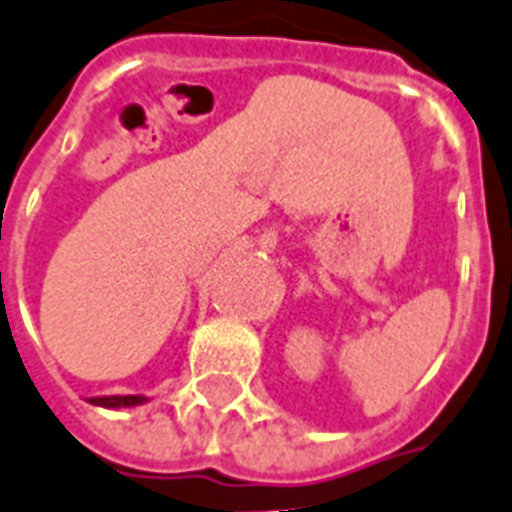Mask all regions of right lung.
<instances>
[{"label": "right lung", "instance_id": "obj_1", "mask_svg": "<svg viewBox=\"0 0 512 512\" xmlns=\"http://www.w3.org/2000/svg\"><path fill=\"white\" fill-rule=\"evenodd\" d=\"M88 403L101 405V408H134V405L147 403L144 395H107V397H88Z\"/></svg>", "mask_w": 512, "mask_h": 512}]
</instances>
